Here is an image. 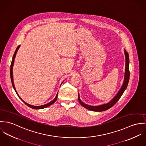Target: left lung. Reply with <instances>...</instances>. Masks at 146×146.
Wrapping results in <instances>:
<instances>
[{
  "label": "left lung",
  "mask_w": 146,
  "mask_h": 146,
  "mask_svg": "<svg viewBox=\"0 0 146 146\" xmlns=\"http://www.w3.org/2000/svg\"><path fill=\"white\" fill-rule=\"evenodd\" d=\"M124 53H125V77H124V82L123 84L122 87H121V88L120 89V90L119 91V92H117V94L116 95V96L113 97V99L111 100L109 102H108V104H103L101 105H99V106H90L87 104H85L84 102H83L80 99V95L78 94V101L80 102V103L81 104V105L82 106H83L84 108H85L87 109H88L90 110L91 111H105L110 108H111L113 106L116 102L120 99V98L122 96V95L123 94L124 92L125 91V89L127 88L128 84V82L129 80L130 77V72H129V54L128 53L124 50Z\"/></svg>",
  "instance_id": "left-lung-1"
}]
</instances>
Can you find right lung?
<instances>
[{
    "instance_id": "1",
    "label": "right lung",
    "mask_w": 146,
    "mask_h": 146,
    "mask_svg": "<svg viewBox=\"0 0 146 146\" xmlns=\"http://www.w3.org/2000/svg\"><path fill=\"white\" fill-rule=\"evenodd\" d=\"M19 47H20V45H19L17 48L16 50V51H15V54H14V55H13V58H12V63H11V69H10V75H11V82H12V86H13V88H14V90H15V91H16V92L17 95H18V96L20 98V99L26 105H27L29 107H30V108H32V109H44V108H47V107H48L49 106H50V105H51L52 104H53L56 101V100H57V98H58V93L57 94V95H56V97H55V98L53 100H52L51 102H50L49 103H48V104H45V105H41V106H33V105H30V104H27V103H26V102H25L21 97H19V96L18 95V94H17V92L16 90V88H15V85H14V83H13V64H14V62H15V57H16V55L17 52V51H18V49L19 48ZM63 82L62 83V84L63 83Z\"/></svg>"
}]
</instances>
